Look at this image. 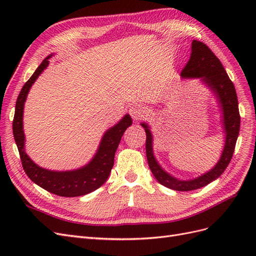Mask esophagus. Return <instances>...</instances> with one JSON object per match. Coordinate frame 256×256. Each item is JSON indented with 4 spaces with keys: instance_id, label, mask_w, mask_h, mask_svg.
Returning a JSON list of instances; mask_svg holds the SVG:
<instances>
[{
    "instance_id": "1",
    "label": "esophagus",
    "mask_w": 256,
    "mask_h": 256,
    "mask_svg": "<svg viewBox=\"0 0 256 256\" xmlns=\"http://www.w3.org/2000/svg\"><path fill=\"white\" fill-rule=\"evenodd\" d=\"M129 113H130L131 116H132L134 120H140V118H142V116H143L142 110L140 109V108H138V106H136L130 108V109H129Z\"/></svg>"
}]
</instances>
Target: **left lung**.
Returning a JSON list of instances; mask_svg holds the SVG:
<instances>
[{"mask_svg": "<svg viewBox=\"0 0 256 256\" xmlns=\"http://www.w3.org/2000/svg\"><path fill=\"white\" fill-rule=\"evenodd\" d=\"M182 78H200L212 90L222 108L223 129L226 132V144L218 164L210 171L190 180H180L168 174L162 168L152 152V136L147 124L143 122L146 132V157L148 166L154 178L166 187L176 191H191L210 184L216 180L228 168L233 157L240 127L238 99L233 82L221 64L220 60L207 46L198 40L191 44V56L187 65L180 74Z\"/></svg>", "mask_w": 256, "mask_h": 256, "instance_id": "1", "label": "left lung"}]
</instances>
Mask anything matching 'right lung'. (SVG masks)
I'll use <instances>...</instances> for the list:
<instances>
[{
    "instance_id": "right-lung-1",
    "label": "right lung",
    "mask_w": 256,
    "mask_h": 256,
    "mask_svg": "<svg viewBox=\"0 0 256 256\" xmlns=\"http://www.w3.org/2000/svg\"><path fill=\"white\" fill-rule=\"evenodd\" d=\"M52 56V54H51ZM49 56L38 66L32 76L26 82L17 98L16 110L12 120V132L16 141L21 164L26 174L32 182L53 194L74 198L88 194L106 182L114 166V154L125 130L132 124L130 115L126 114L118 124L106 131L100 142L99 148L90 164L74 171L58 172L46 170L34 164L24 150V132H23V106L28 92L44 69L49 65Z\"/></svg>"
}]
</instances>
